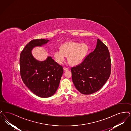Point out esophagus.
<instances>
[{"mask_svg": "<svg viewBox=\"0 0 131 131\" xmlns=\"http://www.w3.org/2000/svg\"><path fill=\"white\" fill-rule=\"evenodd\" d=\"M63 70H64V71H68L69 70V68H65V67H64V68H63Z\"/></svg>", "mask_w": 131, "mask_h": 131, "instance_id": "obj_1", "label": "esophagus"}]
</instances>
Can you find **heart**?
<instances>
[{"label":"heart","mask_w":131,"mask_h":131,"mask_svg":"<svg viewBox=\"0 0 131 131\" xmlns=\"http://www.w3.org/2000/svg\"><path fill=\"white\" fill-rule=\"evenodd\" d=\"M88 51L86 44L70 42L63 44L61 49H56L54 52V57L57 62L62 64L68 56V60L72 65H77L83 61Z\"/></svg>","instance_id":"1"}]
</instances>
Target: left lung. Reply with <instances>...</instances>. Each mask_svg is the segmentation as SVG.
I'll return each instance as SVG.
<instances>
[{
    "mask_svg": "<svg viewBox=\"0 0 131 131\" xmlns=\"http://www.w3.org/2000/svg\"><path fill=\"white\" fill-rule=\"evenodd\" d=\"M72 81L81 93L89 95L100 89L108 79L111 61L108 48L99 39L93 51L81 64L71 69Z\"/></svg>",
    "mask_w": 131,
    "mask_h": 131,
    "instance_id": "obj_1",
    "label": "left lung"
}]
</instances>
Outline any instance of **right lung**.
<instances>
[{"label":"right lung","instance_id":"add662e5","mask_svg":"<svg viewBox=\"0 0 131 131\" xmlns=\"http://www.w3.org/2000/svg\"><path fill=\"white\" fill-rule=\"evenodd\" d=\"M50 41L36 39L27 44L20 54V73L25 85L34 94L41 98H48L56 92L63 73L62 67L51 56L39 61L32 55V51Z\"/></svg>","mask_w":131,"mask_h":131}]
</instances>
